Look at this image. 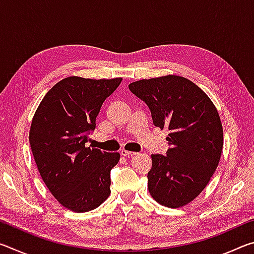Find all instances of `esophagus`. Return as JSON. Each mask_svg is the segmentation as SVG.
<instances>
[{
	"mask_svg": "<svg viewBox=\"0 0 254 254\" xmlns=\"http://www.w3.org/2000/svg\"><path fill=\"white\" fill-rule=\"evenodd\" d=\"M121 154H122L123 157H132V156H134L135 152H133V151H127V150H124V149H122V150H121Z\"/></svg>",
	"mask_w": 254,
	"mask_h": 254,
	"instance_id": "34e87169",
	"label": "esophagus"
}]
</instances>
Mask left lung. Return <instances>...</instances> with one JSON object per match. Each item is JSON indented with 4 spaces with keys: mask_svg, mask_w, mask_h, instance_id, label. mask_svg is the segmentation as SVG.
<instances>
[{
    "mask_svg": "<svg viewBox=\"0 0 254 254\" xmlns=\"http://www.w3.org/2000/svg\"><path fill=\"white\" fill-rule=\"evenodd\" d=\"M128 88L148 105L154 126L169 130L167 156H151L150 195L170 208L187 205L207 186L220 162L223 127L216 107L203 89L176 75L133 81Z\"/></svg>",
    "mask_w": 254,
    "mask_h": 254,
    "instance_id": "left-lung-1",
    "label": "left lung"
}]
</instances>
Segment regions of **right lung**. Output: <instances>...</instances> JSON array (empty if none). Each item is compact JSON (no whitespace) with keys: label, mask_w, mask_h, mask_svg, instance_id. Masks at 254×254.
<instances>
[{"label":"right lung","mask_w":254,"mask_h":254,"mask_svg":"<svg viewBox=\"0 0 254 254\" xmlns=\"http://www.w3.org/2000/svg\"><path fill=\"white\" fill-rule=\"evenodd\" d=\"M122 78L70 76L58 81L33 115L29 141L42 180L64 207L84 213L111 194V169L119 152L86 147L103 102Z\"/></svg>","instance_id":"1"}]
</instances>
